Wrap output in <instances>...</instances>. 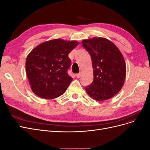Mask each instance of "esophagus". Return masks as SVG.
Listing matches in <instances>:
<instances>
[{"mask_svg":"<svg viewBox=\"0 0 150 150\" xmlns=\"http://www.w3.org/2000/svg\"><path fill=\"white\" fill-rule=\"evenodd\" d=\"M81 72H79V73H78V74H76V77H77V78H79L80 77H81Z\"/></svg>","mask_w":150,"mask_h":150,"instance_id":"esophagus-1","label":"esophagus"}]
</instances>
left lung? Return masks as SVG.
Returning <instances> with one entry per match:
<instances>
[{"mask_svg":"<svg viewBox=\"0 0 150 150\" xmlns=\"http://www.w3.org/2000/svg\"><path fill=\"white\" fill-rule=\"evenodd\" d=\"M82 46L91 55L94 79L86 86L89 96L97 101L110 99L123 86L126 69L124 57L110 40L103 38L83 40Z\"/></svg>","mask_w":150,"mask_h":150,"instance_id":"left-lung-1","label":"left lung"}]
</instances>
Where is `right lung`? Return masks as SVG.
Listing matches in <instances>:
<instances>
[{"label": "right lung", "instance_id": "obj_1", "mask_svg": "<svg viewBox=\"0 0 150 150\" xmlns=\"http://www.w3.org/2000/svg\"><path fill=\"white\" fill-rule=\"evenodd\" d=\"M78 44L56 39L39 44L29 54L26 73L37 96L52 99L64 93L72 81L67 73L71 62L68 54Z\"/></svg>", "mask_w": 150, "mask_h": 150}]
</instances>
